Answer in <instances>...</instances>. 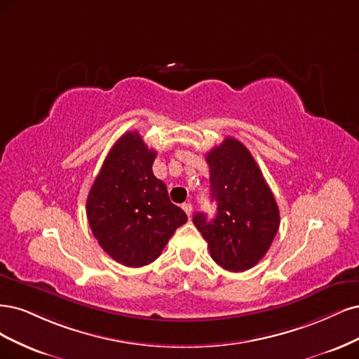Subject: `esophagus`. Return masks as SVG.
<instances>
[{
    "label": "esophagus",
    "mask_w": 359,
    "mask_h": 359,
    "mask_svg": "<svg viewBox=\"0 0 359 359\" xmlns=\"http://www.w3.org/2000/svg\"><path fill=\"white\" fill-rule=\"evenodd\" d=\"M182 209L184 210V213H187V215L191 217V215H192V204H191V203L182 204Z\"/></svg>",
    "instance_id": "1"
}]
</instances>
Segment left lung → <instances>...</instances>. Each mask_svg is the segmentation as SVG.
<instances>
[{
	"mask_svg": "<svg viewBox=\"0 0 359 359\" xmlns=\"http://www.w3.org/2000/svg\"><path fill=\"white\" fill-rule=\"evenodd\" d=\"M217 213L192 221L209 245L213 261L228 271H246L270 249L280 225L279 207L249 149L226 137L205 155Z\"/></svg>",
	"mask_w": 359,
	"mask_h": 359,
	"instance_id": "left-lung-1",
	"label": "left lung"
}]
</instances>
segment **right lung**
Returning <instances> with one entry per match:
<instances>
[{"label":"right lung","instance_id":"1","mask_svg":"<svg viewBox=\"0 0 359 359\" xmlns=\"http://www.w3.org/2000/svg\"><path fill=\"white\" fill-rule=\"evenodd\" d=\"M156 152L137 131L114 143L86 200V215L98 245L126 267L154 262L175 231L188 221L155 177Z\"/></svg>","mask_w":359,"mask_h":359}]
</instances>
